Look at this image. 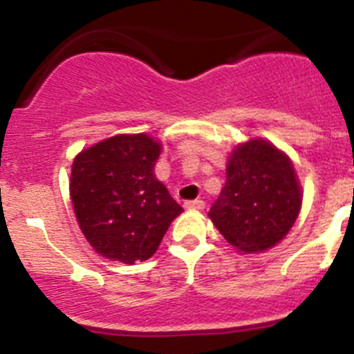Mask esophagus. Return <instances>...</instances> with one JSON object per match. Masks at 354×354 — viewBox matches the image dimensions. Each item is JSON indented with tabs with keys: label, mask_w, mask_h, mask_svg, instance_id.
I'll use <instances>...</instances> for the list:
<instances>
[{
	"label": "esophagus",
	"mask_w": 354,
	"mask_h": 354,
	"mask_svg": "<svg viewBox=\"0 0 354 354\" xmlns=\"http://www.w3.org/2000/svg\"><path fill=\"white\" fill-rule=\"evenodd\" d=\"M185 207H187V209H190V210H202L203 207H205V202H203V200H200V198L187 200V202H185Z\"/></svg>",
	"instance_id": "1"
}]
</instances>
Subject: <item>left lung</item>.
<instances>
[{
  "instance_id": "1",
  "label": "left lung",
  "mask_w": 354,
  "mask_h": 354,
  "mask_svg": "<svg viewBox=\"0 0 354 354\" xmlns=\"http://www.w3.org/2000/svg\"><path fill=\"white\" fill-rule=\"evenodd\" d=\"M301 207L298 178L279 149L250 140L234 149L226 185L210 207V219L227 243L246 253L279 243Z\"/></svg>"
}]
</instances>
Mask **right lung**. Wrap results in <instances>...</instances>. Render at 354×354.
I'll return each instance as SVG.
<instances>
[{
  "label": "right lung",
  "instance_id": "add662e5",
  "mask_svg": "<svg viewBox=\"0 0 354 354\" xmlns=\"http://www.w3.org/2000/svg\"><path fill=\"white\" fill-rule=\"evenodd\" d=\"M159 154L154 138L138 133L116 135L75 157V216L88 243L106 259L128 266L151 259L183 210L156 180Z\"/></svg>",
  "mask_w": 354,
  "mask_h": 354
}]
</instances>
